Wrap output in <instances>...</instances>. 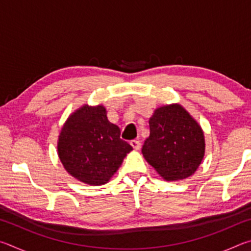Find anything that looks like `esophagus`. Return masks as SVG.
Here are the masks:
<instances>
[{
  "instance_id": "34e87169",
  "label": "esophagus",
  "mask_w": 251,
  "mask_h": 251,
  "mask_svg": "<svg viewBox=\"0 0 251 251\" xmlns=\"http://www.w3.org/2000/svg\"><path fill=\"white\" fill-rule=\"evenodd\" d=\"M130 145L134 148V150H139V147H141V142L137 141V139H131Z\"/></svg>"
}]
</instances>
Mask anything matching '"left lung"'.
<instances>
[{
    "mask_svg": "<svg viewBox=\"0 0 251 251\" xmlns=\"http://www.w3.org/2000/svg\"><path fill=\"white\" fill-rule=\"evenodd\" d=\"M150 129L142 152L161 177L178 180L196 172L205 154L203 134L180 105L156 109L150 120Z\"/></svg>",
    "mask_w": 251,
    "mask_h": 251,
    "instance_id": "left-lung-1",
    "label": "left lung"
}]
</instances>
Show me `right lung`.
I'll return each mask as SVG.
<instances>
[{"instance_id": "right-lung-1", "label": "right lung", "mask_w": 251, "mask_h": 251, "mask_svg": "<svg viewBox=\"0 0 251 251\" xmlns=\"http://www.w3.org/2000/svg\"><path fill=\"white\" fill-rule=\"evenodd\" d=\"M57 150L72 176L97 186L109 180L133 147L121 138L120 127L107 120L103 106L85 105L63 126Z\"/></svg>"}]
</instances>
